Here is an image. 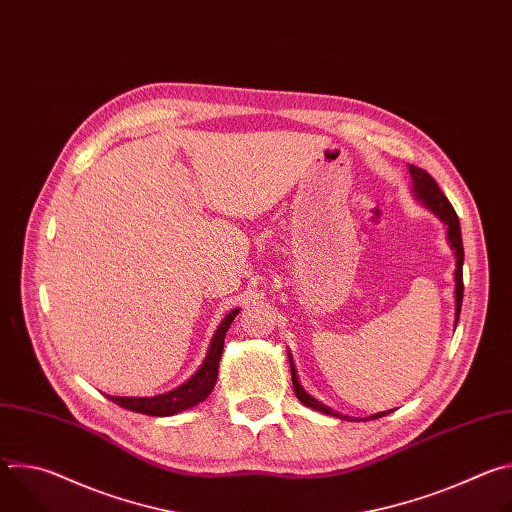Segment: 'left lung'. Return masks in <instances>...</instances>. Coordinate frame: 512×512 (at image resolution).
I'll return each mask as SVG.
<instances>
[{
    "label": "left lung",
    "instance_id": "obj_1",
    "mask_svg": "<svg viewBox=\"0 0 512 512\" xmlns=\"http://www.w3.org/2000/svg\"><path fill=\"white\" fill-rule=\"evenodd\" d=\"M409 174H411V180H413V196L427 208L431 210L440 221L446 225V233H448V243L450 247L454 249L456 253V271H454V279H456V322L454 326H458V320H460V310H462V300H464V281H462V267H464V247H462V231H460V221H458V214L454 210V206L450 204V200L446 198V194L440 190V186H437V182L421 168H415V166H409ZM289 358V369H291V383H294V391H296V397L310 409H316L320 413H326V415H334L338 419H344V421H360V419H352L348 415H342L334 409H330L328 405L320 403L318 399H314L310 393H306V389L300 385V379H298V371H296V364H294V356H291V352L287 354ZM393 409L389 411H381V413H375L367 419H379L383 415H389ZM364 419V421H367Z\"/></svg>",
    "mask_w": 512,
    "mask_h": 512
}]
</instances>
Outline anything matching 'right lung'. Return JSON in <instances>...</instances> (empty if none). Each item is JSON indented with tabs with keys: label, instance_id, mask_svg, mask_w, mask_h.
Segmentation results:
<instances>
[{
	"label": "right lung",
	"instance_id": "obj_1",
	"mask_svg": "<svg viewBox=\"0 0 512 512\" xmlns=\"http://www.w3.org/2000/svg\"><path fill=\"white\" fill-rule=\"evenodd\" d=\"M239 312H241V308H233L223 318V322L218 324L198 371L188 381H184L180 387H176L168 393H162V395H154V397H113V395H107V397L113 403L121 405L123 409L143 413V415H154V417L176 415L180 411H186V409L202 403L212 393V389L216 385L218 360H221V354H223L225 336Z\"/></svg>",
	"mask_w": 512,
	"mask_h": 512
}]
</instances>
